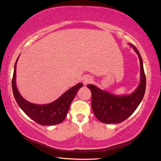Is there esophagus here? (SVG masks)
<instances>
[{
  "label": "esophagus",
  "mask_w": 161,
  "mask_h": 161,
  "mask_svg": "<svg viewBox=\"0 0 161 161\" xmlns=\"http://www.w3.org/2000/svg\"><path fill=\"white\" fill-rule=\"evenodd\" d=\"M92 80H93L92 77L90 76V75H85V76H84L83 78V83L85 85L89 84V83H92Z\"/></svg>",
  "instance_id": "obj_1"
}]
</instances>
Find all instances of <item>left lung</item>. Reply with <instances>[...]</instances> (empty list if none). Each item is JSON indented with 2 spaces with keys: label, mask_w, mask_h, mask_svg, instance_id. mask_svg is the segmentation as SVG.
<instances>
[{
  "label": "left lung",
  "mask_w": 161,
  "mask_h": 161,
  "mask_svg": "<svg viewBox=\"0 0 161 161\" xmlns=\"http://www.w3.org/2000/svg\"><path fill=\"white\" fill-rule=\"evenodd\" d=\"M130 45L138 55L140 62V83L133 93L124 96H116L100 90L94 85H87L92 92V108L100 122L106 124L121 123L132 114L142 101L146 89V77L143 62L137 49Z\"/></svg>",
  "instance_id": "obj_1"
}]
</instances>
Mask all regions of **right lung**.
Here are the masks:
<instances>
[{"label":"right lung","instance_id":"add662e5","mask_svg":"<svg viewBox=\"0 0 161 161\" xmlns=\"http://www.w3.org/2000/svg\"><path fill=\"white\" fill-rule=\"evenodd\" d=\"M19 58V57H18ZM16 60L14 74H13L12 86L13 94L16 103L22 110L35 122L42 126H51L63 122L67 117L70 105L74 99L78 90L83 87V83H78L62 95L53 102L45 105H37L28 102L23 98L16 87Z\"/></svg>","mask_w":161,"mask_h":161}]
</instances>
